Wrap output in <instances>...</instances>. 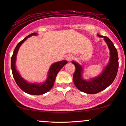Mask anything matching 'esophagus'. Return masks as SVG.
<instances>
[{
  "label": "esophagus",
  "instance_id": "esophagus-1",
  "mask_svg": "<svg viewBox=\"0 0 126 126\" xmlns=\"http://www.w3.org/2000/svg\"><path fill=\"white\" fill-rule=\"evenodd\" d=\"M72 59H73V56H72L71 54L67 55V56L66 57V60H67L68 62H70Z\"/></svg>",
  "mask_w": 126,
  "mask_h": 126
}]
</instances>
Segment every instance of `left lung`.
Masks as SVG:
<instances>
[{
  "instance_id": "left-lung-1",
  "label": "left lung",
  "mask_w": 126,
  "mask_h": 126,
  "mask_svg": "<svg viewBox=\"0 0 126 126\" xmlns=\"http://www.w3.org/2000/svg\"><path fill=\"white\" fill-rule=\"evenodd\" d=\"M98 37L104 38L110 50L109 62L96 77L85 79L83 78V69L80 64L75 61L72 63L75 66L76 70L73 74V82L79 90L89 94H95L104 90L110 85L116 77L118 69V57L117 49L112 42L105 36L97 34Z\"/></svg>"
}]
</instances>
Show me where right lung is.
I'll return each instance as SVG.
<instances>
[{
  "label": "right lung",
  "instance_id": "1",
  "mask_svg": "<svg viewBox=\"0 0 126 126\" xmlns=\"http://www.w3.org/2000/svg\"><path fill=\"white\" fill-rule=\"evenodd\" d=\"M32 35H38V34L37 32L32 33L26 37L24 39H23L16 46L12 57H11V68H12L13 76L19 87L24 92L28 94L38 95L44 94L51 89L54 83L55 79H56L57 73L60 71V69L64 66V65L67 64V62L66 60H62V61L56 62L52 64L47 73V79L42 83H37V82L33 83V82H29L25 80L21 76L20 73L16 69V55L18 54V51L21 45L29 37Z\"/></svg>",
  "mask_w": 126,
  "mask_h": 126
}]
</instances>
